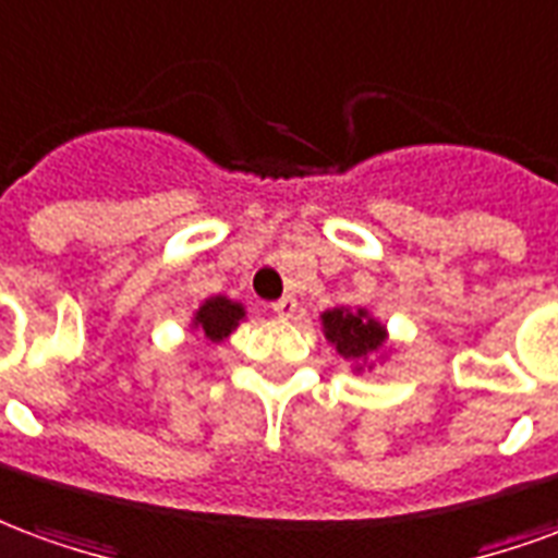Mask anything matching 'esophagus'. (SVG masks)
Wrapping results in <instances>:
<instances>
[{
	"instance_id": "1",
	"label": "esophagus",
	"mask_w": 558,
	"mask_h": 558,
	"mask_svg": "<svg viewBox=\"0 0 558 558\" xmlns=\"http://www.w3.org/2000/svg\"><path fill=\"white\" fill-rule=\"evenodd\" d=\"M274 312L279 315V318H294L296 300H294V296H282V300H276Z\"/></svg>"
}]
</instances>
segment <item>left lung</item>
<instances>
[{
	"instance_id": "left-lung-1",
	"label": "left lung",
	"mask_w": 558,
	"mask_h": 558,
	"mask_svg": "<svg viewBox=\"0 0 558 558\" xmlns=\"http://www.w3.org/2000/svg\"><path fill=\"white\" fill-rule=\"evenodd\" d=\"M324 336H327L336 351L356 365V372H363L365 365L372 368L374 353L384 351L386 327L380 320H374L365 308H329L320 315Z\"/></svg>"
}]
</instances>
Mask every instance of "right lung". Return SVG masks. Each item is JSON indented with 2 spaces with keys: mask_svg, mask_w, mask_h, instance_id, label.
<instances>
[{
  "mask_svg": "<svg viewBox=\"0 0 558 558\" xmlns=\"http://www.w3.org/2000/svg\"><path fill=\"white\" fill-rule=\"evenodd\" d=\"M243 318H246V312H243L240 303H234L229 296H210L195 312L193 327L202 329L210 341H222L238 329Z\"/></svg>",
  "mask_w": 558,
  "mask_h": 558,
  "instance_id": "1",
  "label": "right lung"
}]
</instances>
